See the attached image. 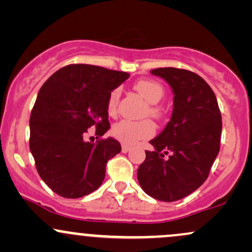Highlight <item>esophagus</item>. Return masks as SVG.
Instances as JSON below:
<instances>
[{
  "label": "esophagus",
  "mask_w": 252,
  "mask_h": 252,
  "mask_svg": "<svg viewBox=\"0 0 252 252\" xmlns=\"http://www.w3.org/2000/svg\"><path fill=\"white\" fill-rule=\"evenodd\" d=\"M130 148H131V147L128 146V144H122V152L123 153H128Z\"/></svg>",
  "instance_id": "esophagus-1"
}]
</instances>
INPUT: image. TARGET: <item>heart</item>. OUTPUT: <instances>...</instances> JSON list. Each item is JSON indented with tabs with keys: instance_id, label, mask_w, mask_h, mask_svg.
Returning <instances> with one entry per match:
<instances>
[{
	"instance_id": "obj_1",
	"label": "heart",
	"mask_w": 252,
	"mask_h": 252,
	"mask_svg": "<svg viewBox=\"0 0 252 252\" xmlns=\"http://www.w3.org/2000/svg\"><path fill=\"white\" fill-rule=\"evenodd\" d=\"M135 90L142 96L152 105L149 106L148 111L150 116L158 118L162 115V111L158 108V104L163 98L164 91L163 88L158 83L153 82V80H140L135 84ZM118 98H120V91L114 90L109 94L108 98V111L110 115H114L116 112ZM112 135L120 140L121 142L126 144H134L138 141L148 138L154 135L155 126L150 121H140V122H134V121L123 120L115 124L112 126Z\"/></svg>"
}]
</instances>
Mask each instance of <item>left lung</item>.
I'll return each instance as SVG.
<instances>
[{"mask_svg": "<svg viewBox=\"0 0 252 252\" xmlns=\"http://www.w3.org/2000/svg\"><path fill=\"white\" fill-rule=\"evenodd\" d=\"M168 83L173 94L170 121L150 141L154 152L137 169L147 194L176 201L204 184L220 148L221 115L215 92L198 74L174 67L150 71Z\"/></svg>", "mask_w": 252, "mask_h": 252, "instance_id": "obj_1", "label": "left lung"}]
</instances>
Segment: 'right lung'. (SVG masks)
Here are the masks:
<instances>
[{"label": "right lung", "mask_w": 252, "mask_h": 252, "mask_svg": "<svg viewBox=\"0 0 252 252\" xmlns=\"http://www.w3.org/2000/svg\"><path fill=\"white\" fill-rule=\"evenodd\" d=\"M129 78L126 72L74 63L58 70L37 94L30 120V148L40 178L54 193L68 199L94 192L105 166L121 152L112 137L86 142L85 132L110 129L108 98Z\"/></svg>", "instance_id": "right-lung-1"}]
</instances>
